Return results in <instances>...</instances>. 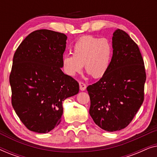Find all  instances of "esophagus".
<instances>
[{
  "instance_id": "esophagus-1",
  "label": "esophagus",
  "mask_w": 157,
  "mask_h": 157,
  "mask_svg": "<svg viewBox=\"0 0 157 157\" xmlns=\"http://www.w3.org/2000/svg\"><path fill=\"white\" fill-rule=\"evenodd\" d=\"M79 87H80L81 91H85L86 89V83L82 82V81H80L79 82Z\"/></svg>"
}]
</instances>
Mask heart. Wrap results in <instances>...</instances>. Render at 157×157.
I'll return each instance as SVG.
<instances>
[{
  "instance_id": "heart-1",
  "label": "heart",
  "mask_w": 157,
  "mask_h": 157,
  "mask_svg": "<svg viewBox=\"0 0 157 157\" xmlns=\"http://www.w3.org/2000/svg\"><path fill=\"white\" fill-rule=\"evenodd\" d=\"M113 56V47L106 38L85 36L73 46V55L66 54L62 59V67L70 76L85 70L94 78H101L107 74Z\"/></svg>"
}]
</instances>
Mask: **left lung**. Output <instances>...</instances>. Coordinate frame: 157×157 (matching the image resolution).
I'll list each match as a JSON object with an SVG mask.
<instances>
[{"mask_svg":"<svg viewBox=\"0 0 157 157\" xmlns=\"http://www.w3.org/2000/svg\"><path fill=\"white\" fill-rule=\"evenodd\" d=\"M112 47L107 74L86 88L90 115L107 132L121 130L131 123L144 99L147 78L140 50L125 31L116 30Z\"/></svg>","mask_w":157,"mask_h":157,"instance_id":"8db88e82","label":"left lung"}]
</instances>
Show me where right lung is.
Segmentation results:
<instances>
[{"instance_id": "obj_1", "label": "right lung", "mask_w": 157, "mask_h": 157, "mask_svg": "<svg viewBox=\"0 0 157 157\" xmlns=\"http://www.w3.org/2000/svg\"><path fill=\"white\" fill-rule=\"evenodd\" d=\"M67 36L47 29L32 32L14 53L10 74L11 103L32 132L46 134L61 122L62 102L78 93L79 84L61 71Z\"/></svg>"}]
</instances>
